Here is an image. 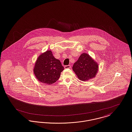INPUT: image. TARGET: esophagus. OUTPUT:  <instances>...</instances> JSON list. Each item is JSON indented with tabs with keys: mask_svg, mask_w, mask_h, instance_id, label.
Here are the masks:
<instances>
[{
	"mask_svg": "<svg viewBox=\"0 0 132 132\" xmlns=\"http://www.w3.org/2000/svg\"><path fill=\"white\" fill-rule=\"evenodd\" d=\"M64 69H70L71 67L70 65H65L64 67Z\"/></svg>",
	"mask_w": 132,
	"mask_h": 132,
	"instance_id": "esophagus-1",
	"label": "esophagus"
}]
</instances>
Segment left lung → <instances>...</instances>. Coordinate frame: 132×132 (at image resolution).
Returning <instances> with one entry per match:
<instances>
[{"mask_svg":"<svg viewBox=\"0 0 132 132\" xmlns=\"http://www.w3.org/2000/svg\"><path fill=\"white\" fill-rule=\"evenodd\" d=\"M98 68L97 62L88 54L85 53L81 54L72 66V70L78 79L83 81L95 77Z\"/></svg>","mask_w":132,"mask_h":132,"instance_id":"8db88e82","label":"left lung"}]
</instances>
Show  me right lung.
Listing matches in <instances>:
<instances>
[{
  "mask_svg": "<svg viewBox=\"0 0 132 132\" xmlns=\"http://www.w3.org/2000/svg\"><path fill=\"white\" fill-rule=\"evenodd\" d=\"M63 70L60 60L54 57L51 50H47L38 56L33 71L39 82L51 85L58 80Z\"/></svg>",
  "mask_w": 132,
  "mask_h": 132,
  "instance_id": "right-lung-1",
  "label": "right lung"
}]
</instances>
